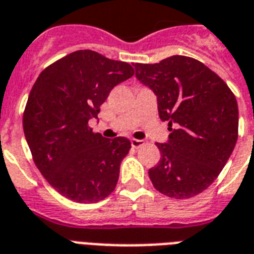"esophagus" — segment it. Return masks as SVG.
<instances>
[{"label": "esophagus", "instance_id": "obj_1", "mask_svg": "<svg viewBox=\"0 0 254 254\" xmlns=\"http://www.w3.org/2000/svg\"><path fill=\"white\" fill-rule=\"evenodd\" d=\"M143 144H144V143H143V140H140V139H131V145H132L133 148H139V147H141Z\"/></svg>", "mask_w": 254, "mask_h": 254}]
</instances>
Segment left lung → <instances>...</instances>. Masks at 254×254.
Instances as JSON below:
<instances>
[{
	"label": "left lung",
	"instance_id": "1",
	"mask_svg": "<svg viewBox=\"0 0 254 254\" xmlns=\"http://www.w3.org/2000/svg\"><path fill=\"white\" fill-rule=\"evenodd\" d=\"M133 66L137 79L158 96L159 117L171 131L167 143H156L162 158L148 171L149 179L168 197H193L215 182L235 148V94L216 72L190 57Z\"/></svg>",
	"mask_w": 254,
	"mask_h": 254
}]
</instances>
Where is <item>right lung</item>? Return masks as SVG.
Wrapping results in <instances>:
<instances>
[{
	"label": "right lung",
	"mask_w": 254,
	"mask_h": 254,
	"mask_svg": "<svg viewBox=\"0 0 254 254\" xmlns=\"http://www.w3.org/2000/svg\"><path fill=\"white\" fill-rule=\"evenodd\" d=\"M135 74L127 62L78 50L47 66L23 111V132L35 166L62 196L96 202L117 187L128 139H106L88 121L117 84Z\"/></svg>",
	"instance_id": "1"
}]
</instances>
